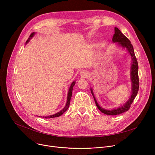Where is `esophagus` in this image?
Segmentation results:
<instances>
[{
    "instance_id": "34e87169",
    "label": "esophagus",
    "mask_w": 155,
    "mask_h": 155,
    "mask_svg": "<svg viewBox=\"0 0 155 155\" xmlns=\"http://www.w3.org/2000/svg\"><path fill=\"white\" fill-rule=\"evenodd\" d=\"M80 74L82 75V76H83V77H86L87 76V75H88V73H87V71H85V70H83V71H82L80 72Z\"/></svg>"
}]
</instances>
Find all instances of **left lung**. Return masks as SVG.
Wrapping results in <instances>:
<instances>
[{
	"mask_svg": "<svg viewBox=\"0 0 155 155\" xmlns=\"http://www.w3.org/2000/svg\"><path fill=\"white\" fill-rule=\"evenodd\" d=\"M115 33L114 34L112 37V42L116 43V45L123 48V49L127 51V53L131 56V73H130V78L131 82V95L130 96L127 101L121 105L120 107H118L116 109H105L101 107L99 105L98 102H97L95 97L92 88H91V93L93 95L95 104L98 108L102 113L105 114L110 115V116H116L119 115L120 114L126 112L129 110L131 107V105L134 100L136 96L137 95L138 90H139V78H138V64L137 59L134 51V48L132 44L130 42V41L121 32V31L117 28H114Z\"/></svg>",
	"mask_w": 155,
	"mask_h": 155,
	"instance_id": "8db88e82",
	"label": "left lung"
}]
</instances>
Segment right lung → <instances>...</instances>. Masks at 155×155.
<instances>
[{
    "instance_id": "right-lung-1",
    "label": "right lung",
    "mask_w": 155,
    "mask_h": 155,
    "mask_svg": "<svg viewBox=\"0 0 155 155\" xmlns=\"http://www.w3.org/2000/svg\"><path fill=\"white\" fill-rule=\"evenodd\" d=\"M36 34V32H33L32 33H31V35L29 36V38H28V39L26 41V43H28L29 40L33 37L35 36V35ZM75 85V81H73V82L71 83L70 88H69V90H68V95H67V103H66V105H65L64 107L60 111H59L58 112L56 113L55 114H53V115H51V116H43L42 117L43 118H46V119H50V118H53V117H59L61 115H62L63 114L66 112L67 110V109H68L69 107V105H70V100H71V95H72V91H73V86H74Z\"/></svg>"
}]
</instances>
